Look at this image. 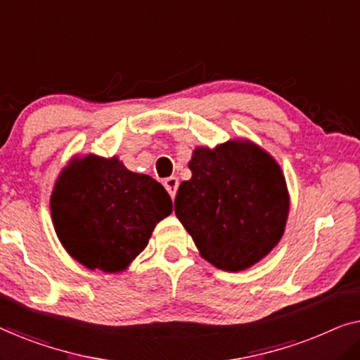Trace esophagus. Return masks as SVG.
<instances>
[{
	"label": "esophagus",
	"instance_id": "esophagus-1",
	"mask_svg": "<svg viewBox=\"0 0 360 360\" xmlns=\"http://www.w3.org/2000/svg\"><path fill=\"white\" fill-rule=\"evenodd\" d=\"M164 186H165V190L169 191V195L172 196V198H175L176 188H179V179H176V176H169V179L164 180Z\"/></svg>",
	"mask_w": 360,
	"mask_h": 360
}]
</instances>
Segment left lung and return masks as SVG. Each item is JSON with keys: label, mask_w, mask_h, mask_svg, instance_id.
<instances>
[{"label": "left lung", "mask_w": 360, "mask_h": 360, "mask_svg": "<svg viewBox=\"0 0 360 360\" xmlns=\"http://www.w3.org/2000/svg\"><path fill=\"white\" fill-rule=\"evenodd\" d=\"M191 179L181 181L175 214L201 257L226 272L262 260L287 224L290 196L282 169L250 141L196 147Z\"/></svg>", "instance_id": "left-lung-1"}]
</instances>
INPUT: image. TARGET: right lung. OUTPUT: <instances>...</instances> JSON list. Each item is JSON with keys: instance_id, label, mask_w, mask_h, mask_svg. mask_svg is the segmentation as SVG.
I'll use <instances>...</instances> for the list:
<instances>
[{"instance_id": "1", "label": "right lung", "mask_w": 360, "mask_h": 360, "mask_svg": "<svg viewBox=\"0 0 360 360\" xmlns=\"http://www.w3.org/2000/svg\"><path fill=\"white\" fill-rule=\"evenodd\" d=\"M56 233L86 269L117 274L146 249L172 200L152 176L127 170L117 157L88 154L60 172L51 196Z\"/></svg>"}]
</instances>
